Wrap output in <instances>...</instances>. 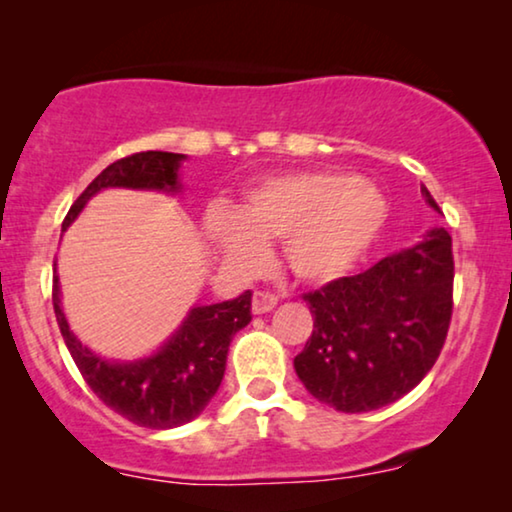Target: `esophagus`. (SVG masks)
Listing matches in <instances>:
<instances>
[{
  "label": "esophagus",
  "mask_w": 512,
  "mask_h": 512,
  "mask_svg": "<svg viewBox=\"0 0 512 512\" xmlns=\"http://www.w3.org/2000/svg\"><path fill=\"white\" fill-rule=\"evenodd\" d=\"M277 296L275 293H270V291H256L254 293V300H251V310H254V314H265V312H270L272 307L277 305Z\"/></svg>",
  "instance_id": "obj_1"
}]
</instances>
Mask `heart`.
<instances>
[{"label": "heart", "mask_w": 512, "mask_h": 512, "mask_svg": "<svg viewBox=\"0 0 512 512\" xmlns=\"http://www.w3.org/2000/svg\"><path fill=\"white\" fill-rule=\"evenodd\" d=\"M387 221V200L370 181L340 172L277 174L249 188L233 209L212 207L202 235L226 261L249 268L270 237H284V261L305 282H328L359 261Z\"/></svg>", "instance_id": "1"}]
</instances>
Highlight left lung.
<instances>
[{
  "instance_id": "left-lung-1",
  "label": "left lung",
  "mask_w": 512,
  "mask_h": 512,
  "mask_svg": "<svg viewBox=\"0 0 512 512\" xmlns=\"http://www.w3.org/2000/svg\"><path fill=\"white\" fill-rule=\"evenodd\" d=\"M424 200L440 212L433 195ZM452 237L436 228L361 275L305 293L314 317L293 359L305 389L340 412L384 408L433 368L452 319Z\"/></svg>"
}]
</instances>
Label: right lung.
Wrapping results in <instances>:
<instances>
[{
  "label": "right lung",
  "instance_id": "add662e5",
  "mask_svg": "<svg viewBox=\"0 0 512 512\" xmlns=\"http://www.w3.org/2000/svg\"><path fill=\"white\" fill-rule=\"evenodd\" d=\"M181 160V153L142 151L111 163L74 200L62 221V233L102 188L179 191ZM53 310L76 368L107 408L146 429H174L198 417L219 389L226 373L230 340L251 321V291H244L235 300L193 307L179 331L156 354L128 363L100 359L69 331L60 305V279L55 263Z\"/></svg>",
  "mask_w": 512,
  "mask_h": 512
}]
</instances>
